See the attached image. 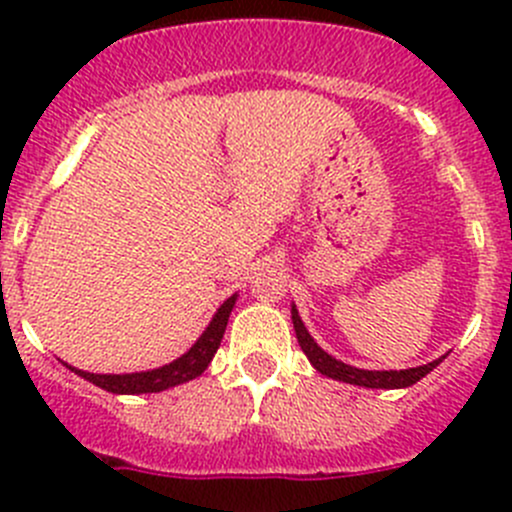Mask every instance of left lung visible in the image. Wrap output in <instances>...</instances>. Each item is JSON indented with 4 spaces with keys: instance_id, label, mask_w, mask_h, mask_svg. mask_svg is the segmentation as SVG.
<instances>
[{
    "instance_id": "obj_1",
    "label": "left lung",
    "mask_w": 512,
    "mask_h": 512,
    "mask_svg": "<svg viewBox=\"0 0 512 512\" xmlns=\"http://www.w3.org/2000/svg\"><path fill=\"white\" fill-rule=\"evenodd\" d=\"M292 324L294 332H297V342L302 347V352L307 354V359L312 361L314 369L319 374L329 376V379L344 381V384H356V386H366V389H404V386L416 384L421 381L428 371L436 369L441 364V359L431 361V364L416 366V369H404V371H366V369H356V366L344 364V361H337L334 356H329L324 349L317 347L309 332L304 329L302 319H299L297 309L292 307Z\"/></svg>"
}]
</instances>
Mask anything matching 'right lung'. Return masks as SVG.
Listing matches in <instances>:
<instances>
[{"label": "right lung", "mask_w": 512, "mask_h": 512, "mask_svg": "<svg viewBox=\"0 0 512 512\" xmlns=\"http://www.w3.org/2000/svg\"><path fill=\"white\" fill-rule=\"evenodd\" d=\"M232 304H235V294L230 299H225L223 307L215 312L213 322L203 332V337L190 347V352L180 356V359L170 361V364L160 366V369L141 371V374H89V371L74 369V366H69V369L84 376L91 384L101 386L103 391H111V394H156V391L170 389V386L185 384V381L203 374L210 361H213L220 342H223Z\"/></svg>", "instance_id": "obj_1"}]
</instances>
